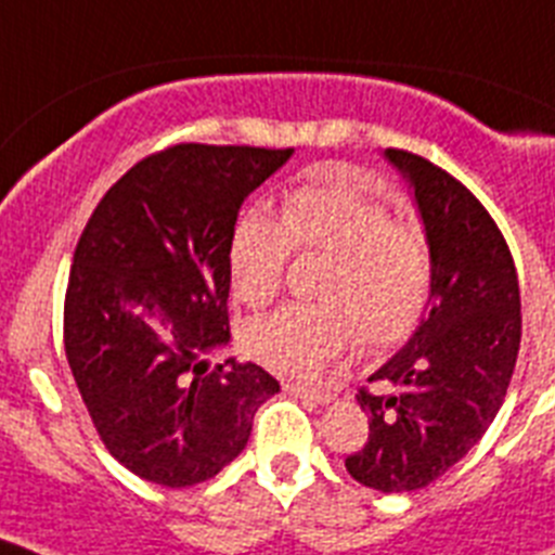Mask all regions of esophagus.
I'll return each instance as SVG.
<instances>
[{
	"mask_svg": "<svg viewBox=\"0 0 555 555\" xmlns=\"http://www.w3.org/2000/svg\"><path fill=\"white\" fill-rule=\"evenodd\" d=\"M283 389H286L288 395H294V397H302V400H311V403H317V405H325V403H331V400H333V395H331V391H325V389H313V386H302V384H286V386H283Z\"/></svg>",
	"mask_w": 555,
	"mask_h": 555,
	"instance_id": "obj_1",
	"label": "esophagus"
}]
</instances>
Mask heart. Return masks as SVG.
I'll use <instances>...</instances> for the list:
<instances>
[{"label": "heart", "mask_w": 555, "mask_h": 555, "mask_svg": "<svg viewBox=\"0 0 555 555\" xmlns=\"http://www.w3.org/2000/svg\"><path fill=\"white\" fill-rule=\"evenodd\" d=\"M292 253L325 255L320 306H286L247 327V352L267 370L311 377L358 336L386 350L420 327L430 300L434 261L416 224L397 222L347 169L297 185L274 217L249 205L228 238L230 288L244 306H267L283 288Z\"/></svg>", "instance_id": "b5f03b06"}]
</instances>
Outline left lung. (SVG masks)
<instances>
[{
    "label": "left lung",
    "instance_id": "obj_1",
    "mask_svg": "<svg viewBox=\"0 0 555 555\" xmlns=\"http://www.w3.org/2000/svg\"><path fill=\"white\" fill-rule=\"evenodd\" d=\"M414 185L434 261L428 317L358 389L364 448L345 459L358 483L414 492L442 478L487 434L519 352V283L508 244L473 191L414 152L386 150Z\"/></svg>",
    "mask_w": 555,
    "mask_h": 555
}]
</instances>
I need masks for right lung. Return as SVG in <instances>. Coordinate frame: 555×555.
Instances as JSON below:
<instances>
[{
  "instance_id": "obj_1",
  "label": "right lung",
  "mask_w": 555,
  "mask_h": 555,
  "mask_svg": "<svg viewBox=\"0 0 555 555\" xmlns=\"http://www.w3.org/2000/svg\"><path fill=\"white\" fill-rule=\"evenodd\" d=\"M294 150L175 144L127 169L75 249L63 347L113 459L180 489L242 453L281 384L205 356L230 341L228 238L238 208Z\"/></svg>"
}]
</instances>
